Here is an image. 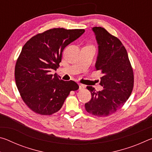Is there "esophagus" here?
<instances>
[{
	"instance_id": "34e87169",
	"label": "esophagus",
	"mask_w": 152,
	"mask_h": 152,
	"mask_svg": "<svg viewBox=\"0 0 152 152\" xmlns=\"http://www.w3.org/2000/svg\"><path fill=\"white\" fill-rule=\"evenodd\" d=\"M84 88H85V85H84V84H79V89L80 90Z\"/></svg>"
}]
</instances>
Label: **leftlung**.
<instances>
[{
  "label": "left lung",
  "instance_id": "8db88e82",
  "mask_svg": "<svg viewBox=\"0 0 152 152\" xmlns=\"http://www.w3.org/2000/svg\"><path fill=\"white\" fill-rule=\"evenodd\" d=\"M92 30L99 44V55L96 69L102 76L97 91L92 86H86L91 99L85 104L87 112L94 116L105 117L121 109L132 94L134 84V74L124 45L117 37L101 27Z\"/></svg>",
  "mask_w": 152,
  "mask_h": 152
}]
</instances>
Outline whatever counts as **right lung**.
I'll use <instances>...</instances> for the list:
<instances>
[{
	"mask_svg": "<svg viewBox=\"0 0 152 152\" xmlns=\"http://www.w3.org/2000/svg\"><path fill=\"white\" fill-rule=\"evenodd\" d=\"M84 31L53 28L33 36L23 47L15 65V82L23 101L33 112L56 113L70 91L79 88L76 82L64 81L51 72L60 66L64 48Z\"/></svg>",
	"mask_w": 152,
	"mask_h": 152,
	"instance_id": "add662e5",
	"label": "right lung"
}]
</instances>
